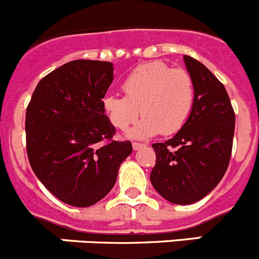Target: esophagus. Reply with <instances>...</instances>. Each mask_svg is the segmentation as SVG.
I'll list each match as a JSON object with an SVG mask.
<instances>
[{"label":"esophagus","mask_w":259,"mask_h":259,"mask_svg":"<svg viewBox=\"0 0 259 259\" xmlns=\"http://www.w3.org/2000/svg\"><path fill=\"white\" fill-rule=\"evenodd\" d=\"M144 147V144H140V143H133V149L134 150H139L140 148Z\"/></svg>","instance_id":"obj_1"}]
</instances>
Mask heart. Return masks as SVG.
Returning <instances> with one entry per match:
<instances>
[{"label":"heart","mask_w":259,"mask_h":259,"mask_svg":"<svg viewBox=\"0 0 259 259\" xmlns=\"http://www.w3.org/2000/svg\"><path fill=\"white\" fill-rule=\"evenodd\" d=\"M125 96L109 94L102 106L110 122L120 130L143 117L127 132L132 139H148L162 133H177L190 117L195 105V84L186 71L163 62L138 67L122 83Z\"/></svg>","instance_id":"b5f03b06"}]
</instances>
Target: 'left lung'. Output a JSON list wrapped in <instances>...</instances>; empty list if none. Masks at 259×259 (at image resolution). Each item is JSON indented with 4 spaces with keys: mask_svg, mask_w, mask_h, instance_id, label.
I'll list each match as a JSON object with an SVG mask.
<instances>
[{
    "mask_svg": "<svg viewBox=\"0 0 259 259\" xmlns=\"http://www.w3.org/2000/svg\"><path fill=\"white\" fill-rule=\"evenodd\" d=\"M183 62L195 84V105L172 139L152 145L157 160L150 182L167 201L190 205L204 199L224 177L235 115L222 82L192 57L185 55Z\"/></svg>",
    "mask_w": 259,
    "mask_h": 259,
    "instance_id": "8db88e82",
    "label": "left lung"
}]
</instances>
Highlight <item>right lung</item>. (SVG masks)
<instances>
[{
  "mask_svg": "<svg viewBox=\"0 0 259 259\" xmlns=\"http://www.w3.org/2000/svg\"><path fill=\"white\" fill-rule=\"evenodd\" d=\"M114 64L78 59L37 83L26 110V149L40 182L64 204L89 207L116 182L130 142L112 140L115 126L102 106Z\"/></svg>",
  "mask_w": 259,
  "mask_h": 259,
  "instance_id": "obj_1",
  "label": "right lung"
}]
</instances>
